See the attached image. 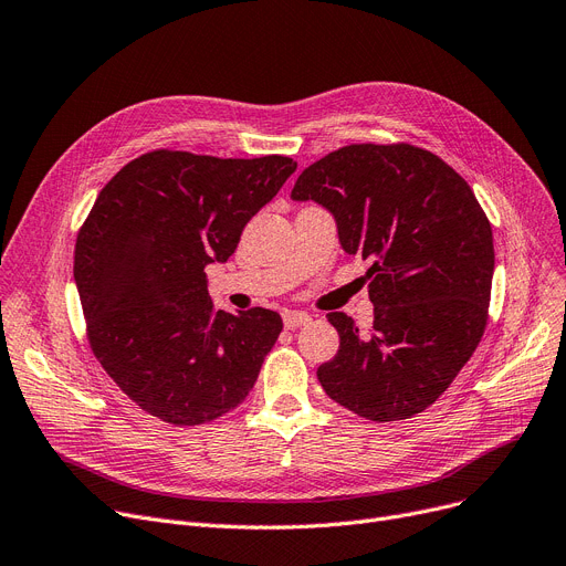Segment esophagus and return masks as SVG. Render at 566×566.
<instances>
[{
  "mask_svg": "<svg viewBox=\"0 0 566 566\" xmlns=\"http://www.w3.org/2000/svg\"><path fill=\"white\" fill-rule=\"evenodd\" d=\"M282 318H284V325L289 331L301 328V325H307L312 321V316L307 312H284Z\"/></svg>",
  "mask_w": 566,
  "mask_h": 566,
  "instance_id": "1",
  "label": "esophagus"
}]
</instances>
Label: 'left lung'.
I'll use <instances>...</instances> for the list:
<instances>
[{"label":"left lung","mask_w":566,"mask_h":566,"mask_svg":"<svg viewBox=\"0 0 566 566\" xmlns=\"http://www.w3.org/2000/svg\"><path fill=\"white\" fill-rule=\"evenodd\" d=\"M337 222L339 245L371 259L374 325L328 321L339 350L318 367L321 388L374 422L431 406L478 348L495 268L493 231L463 178L410 144H350L310 165L291 190Z\"/></svg>","instance_id":"8db88e82"}]
</instances>
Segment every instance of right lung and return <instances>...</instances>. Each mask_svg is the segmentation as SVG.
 <instances>
[{
  "instance_id": "add662e5",
  "label": "right lung",
  "mask_w": 566,
  "mask_h": 566,
  "mask_svg": "<svg viewBox=\"0 0 566 566\" xmlns=\"http://www.w3.org/2000/svg\"><path fill=\"white\" fill-rule=\"evenodd\" d=\"M295 167L286 156L151 151L101 190L73 265L86 335L109 378L154 418L211 422L254 388L282 318L213 310L203 268L233 254Z\"/></svg>"
}]
</instances>
